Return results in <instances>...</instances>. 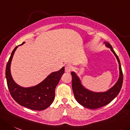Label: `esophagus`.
Returning a JSON list of instances; mask_svg holds the SVG:
<instances>
[{
	"instance_id": "obj_1",
	"label": "esophagus",
	"mask_w": 130,
	"mask_h": 130,
	"mask_svg": "<svg viewBox=\"0 0 130 130\" xmlns=\"http://www.w3.org/2000/svg\"><path fill=\"white\" fill-rule=\"evenodd\" d=\"M72 70V67L71 65H67L65 66V71L66 72H70Z\"/></svg>"
}]
</instances>
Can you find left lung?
<instances>
[{
	"mask_svg": "<svg viewBox=\"0 0 130 130\" xmlns=\"http://www.w3.org/2000/svg\"><path fill=\"white\" fill-rule=\"evenodd\" d=\"M106 45L111 49L116 56L119 65L120 76L118 81L112 88L106 92H93L87 90L82 86L81 81L77 75L74 72H71L72 75V87L76 99L80 105L89 109H97L104 106L110 103L119 94L123 82V74L121 69V63L118 56L113 49L112 47L108 42H105Z\"/></svg>",
	"mask_w": 130,
	"mask_h": 130,
	"instance_id": "left-lung-1",
	"label": "left lung"
}]
</instances>
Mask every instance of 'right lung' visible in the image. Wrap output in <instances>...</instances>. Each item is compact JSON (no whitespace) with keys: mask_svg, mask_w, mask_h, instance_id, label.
I'll list each match as a JSON object with an SVG mask.
<instances>
[{"mask_svg":"<svg viewBox=\"0 0 130 130\" xmlns=\"http://www.w3.org/2000/svg\"><path fill=\"white\" fill-rule=\"evenodd\" d=\"M24 43L23 42L21 45ZM17 47V46L12 52L6 68V77L9 93L14 100L21 106L33 110H45L53 103L55 97V88L64 74L65 68L48 75L38 85L29 88L20 87L13 81L10 72L11 62Z\"/></svg>","mask_w":130,"mask_h":130,"instance_id":"right-lung-1","label":"right lung"}]
</instances>
